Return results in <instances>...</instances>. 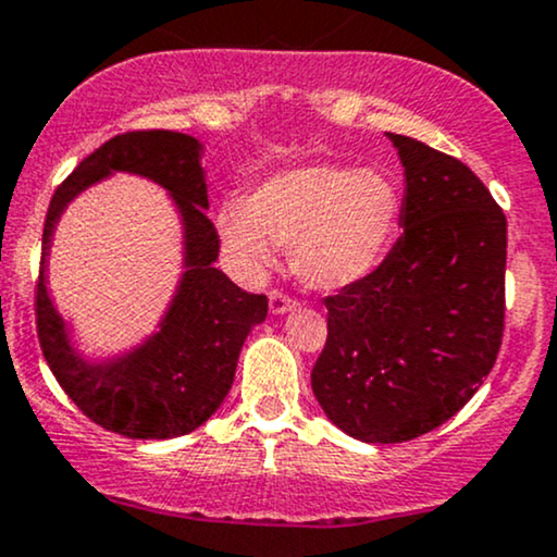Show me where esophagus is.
<instances>
[{"label":"esophagus","instance_id":"obj_1","mask_svg":"<svg viewBox=\"0 0 557 557\" xmlns=\"http://www.w3.org/2000/svg\"><path fill=\"white\" fill-rule=\"evenodd\" d=\"M293 308H296V300H293L290 296H285V293H280V290H272L270 293V311H272V317H283V313L293 311Z\"/></svg>","mask_w":557,"mask_h":557}]
</instances>
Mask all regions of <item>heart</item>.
Segmentation results:
<instances>
[{
  "mask_svg": "<svg viewBox=\"0 0 557 557\" xmlns=\"http://www.w3.org/2000/svg\"><path fill=\"white\" fill-rule=\"evenodd\" d=\"M397 225L392 178L324 163L274 173L244 202L218 210L220 240L238 270H267L274 246H283L293 274L313 290H343L368 277L392 249Z\"/></svg>",
  "mask_w": 557,
  "mask_h": 557,
  "instance_id": "heart-1",
  "label": "heart"
}]
</instances>
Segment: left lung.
<instances>
[{"instance_id": "1", "label": "left lung", "mask_w": 557, "mask_h": 557, "mask_svg": "<svg viewBox=\"0 0 557 557\" xmlns=\"http://www.w3.org/2000/svg\"><path fill=\"white\" fill-rule=\"evenodd\" d=\"M405 169L401 236L368 277L324 300L313 397L363 444H401L474 397L504 339L506 214L465 163L386 134Z\"/></svg>"}]
</instances>
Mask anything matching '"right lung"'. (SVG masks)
I'll return each instance as SVG.
<instances>
[{
    "label": "right lung",
    "instance_id": "add662e5",
    "mask_svg": "<svg viewBox=\"0 0 557 557\" xmlns=\"http://www.w3.org/2000/svg\"><path fill=\"white\" fill-rule=\"evenodd\" d=\"M202 143L189 134L126 132L90 152L53 191L44 225L36 324L41 350L66 397L92 423L126 438H178L207 423L231 392L251 326L267 298L240 290L214 267L220 238L207 218ZM113 172H132L170 191L185 233V272L159 330L111 359L79 354L45 287L52 231L72 198Z\"/></svg>",
    "mask_w": 557,
    "mask_h": 557
}]
</instances>
